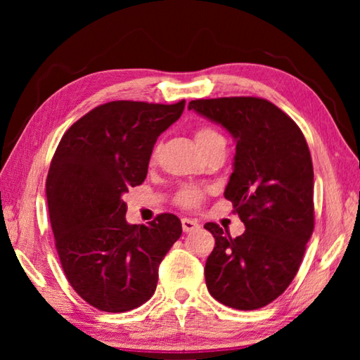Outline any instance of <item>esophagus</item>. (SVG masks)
Wrapping results in <instances>:
<instances>
[{
	"label": "esophagus",
	"mask_w": 360,
	"mask_h": 360,
	"mask_svg": "<svg viewBox=\"0 0 360 360\" xmlns=\"http://www.w3.org/2000/svg\"><path fill=\"white\" fill-rule=\"evenodd\" d=\"M198 227L200 224L197 221H193V219H187V217L182 219V230H184L186 233H191V231L197 230Z\"/></svg>",
	"instance_id": "34e87169"
}]
</instances>
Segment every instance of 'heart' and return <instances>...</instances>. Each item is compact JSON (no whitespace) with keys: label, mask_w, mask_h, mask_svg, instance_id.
Listing matches in <instances>:
<instances>
[{"label":"heart","mask_w":360,"mask_h":360,"mask_svg":"<svg viewBox=\"0 0 360 360\" xmlns=\"http://www.w3.org/2000/svg\"><path fill=\"white\" fill-rule=\"evenodd\" d=\"M224 141V136L219 133L216 129H212L210 125H202L195 130V143H197L200 150H205L210 146ZM205 192L200 187L188 186L181 188L178 197H176V202L184 208H195L202 203Z\"/></svg>","instance_id":"heart-1"}]
</instances>
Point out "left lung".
<instances>
[{"label": "left lung", "instance_id": "8db88e82", "mask_svg": "<svg viewBox=\"0 0 360 360\" xmlns=\"http://www.w3.org/2000/svg\"><path fill=\"white\" fill-rule=\"evenodd\" d=\"M200 115L236 141L233 173L224 197L245 233L205 224L216 246L205 265L210 294L225 307L257 309L289 288L314 229V173L302 130L288 114L255 96L193 100Z\"/></svg>", "mask_w": 360, "mask_h": 360}]
</instances>
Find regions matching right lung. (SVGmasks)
<instances>
[{"mask_svg": "<svg viewBox=\"0 0 360 360\" xmlns=\"http://www.w3.org/2000/svg\"><path fill=\"white\" fill-rule=\"evenodd\" d=\"M184 106L105 103L75 122L53 154L46 195L60 264L71 288L101 311L148 302L158 265L182 233L169 212L149 225L129 224L122 195L143 184L157 138Z\"/></svg>", "mask_w": 360, "mask_h": 360, "instance_id": "obj_1", "label": "right lung"}]
</instances>
